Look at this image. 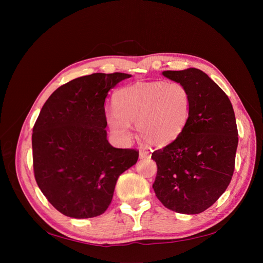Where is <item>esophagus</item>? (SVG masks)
I'll use <instances>...</instances> for the list:
<instances>
[{"instance_id":"34e87169","label":"esophagus","mask_w":263,"mask_h":263,"mask_svg":"<svg viewBox=\"0 0 263 263\" xmlns=\"http://www.w3.org/2000/svg\"><path fill=\"white\" fill-rule=\"evenodd\" d=\"M148 157H150L149 151H147L146 149H140L139 150V158L140 159H145V158H148Z\"/></svg>"}]
</instances>
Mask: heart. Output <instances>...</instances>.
<instances>
[{
    "instance_id": "obj_1",
    "label": "heart",
    "mask_w": 263,
    "mask_h": 263,
    "mask_svg": "<svg viewBox=\"0 0 263 263\" xmlns=\"http://www.w3.org/2000/svg\"><path fill=\"white\" fill-rule=\"evenodd\" d=\"M191 94L181 83H136L114 94V110L107 114V124L117 138L127 141L132 137L130 123H137L142 141L165 146L184 130L191 115Z\"/></svg>"
}]
</instances>
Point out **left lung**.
Wrapping results in <instances>:
<instances>
[{
    "label": "left lung",
    "mask_w": 263,
    "mask_h": 263,
    "mask_svg": "<svg viewBox=\"0 0 263 263\" xmlns=\"http://www.w3.org/2000/svg\"><path fill=\"white\" fill-rule=\"evenodd\" d=\"M162 74L191 94V115L180 136L154 151L153 184L158 200L181 214H200L225 192L235 170L238 130L232 103L203 71L189 68Z\"/></svg>",
    "instance_id": "1"
}]
</instances>
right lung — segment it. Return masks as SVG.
<instances>
[{
	"label": "right lung",
	"instance_id": "right-lung-1",
	"mask_svg": "<svg viewBox=\"0 0 263 263\" xmlns=\"http://www.w3.org/2000/svg\"><path fill=\"white\" fill-rule=\"evenodd\" d=\"M130 74L93 73L77 78L46 101L33 128L37 184L61 214L97 217L112 202L116 181L137 162L136 149L106 139L104 103L108 91Z\"/></svg>",
	"mask_w": 263,
	"mask_h": 263
}]
</instances>
